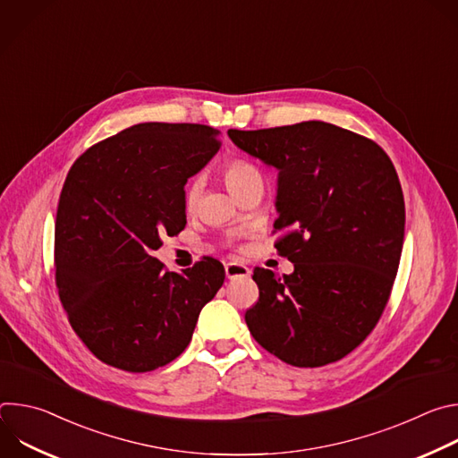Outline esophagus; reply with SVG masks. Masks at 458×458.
Segmentation results:
<instances>
[{"mask_svg": "<svg viewBox=\"0 0 458 458\" xmlns=\"http://www.w3.org/2000/svg\"><path fill=\"white\" fill-rule=\"evenodd\" d=\"M225 274L228 279H237V277H248L250 268L241 265V263H226L225 265Z\"/></svg>", "mask_w": 458, "mask_h": 458, "instance_id": "34e87169", "label": "esophagus"}]
</instances>
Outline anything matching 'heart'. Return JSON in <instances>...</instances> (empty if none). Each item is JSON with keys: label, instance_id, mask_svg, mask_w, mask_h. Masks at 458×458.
Segmentation results:
<instances>
[{"label": "heart", "instance_id": "heart-1", "mask_svg": "<svg viewBox=\"0 0 458 458\" xmlns=\"http://www.w3.org/2000/svg\"><path fill=\"white\" fill-rule=\"evenodd\" d=\"M225 181L228 184V188L237 193L239 190H242L246 184H250L251 181L263 179L260 177L259 168L248 161V159H232L225 165ZM201 195V179L199 177H191L184 190H182V205L186 210H191L195 205H198V199Z\"/></svg>", "mask_w": 458, "mask_h": 458}]
</instances>
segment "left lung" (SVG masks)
Returning <instances> with one entry per match:
<instances>
[{
	"instance_id": "8db88e82",
	"label": "left lung",
	"mask_w": 458,
	"mask_h": 458,
	"mask_svg": "<svg viewBox=\"0 0 458 458\" xmlns=\"http://www.w3.org/2000/svg\"><path fill=\"white\" fill-rule=\"evenodd\" d=\"M228 136L279 170L274 246L295 268H253L248 330L286 364L337 362L373 332L395 283L406 221L395 166L375 141L324 121Z\"/></svg>"
}]
</instances>
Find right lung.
<instances>
[{
  "label": "right lung",
  "mask_w": 458,
  "mask_h": 458,
  "mask_svg": "<svg viewBox=\"0 0 458 458\" xmlns=\"http://www.w3.org/2000/svg\"><path fill=\"white\" fill-rule=\"evenodd\" d=\"M219 148L212 126L141 123L71 166L55 214V286L72 330L101 362L130 373L172 362L223 286L214 257L175 274L152 255L161 237L184 228V184Z\"/></svg>",
  "instance_id": "1"
}]
</instances>
